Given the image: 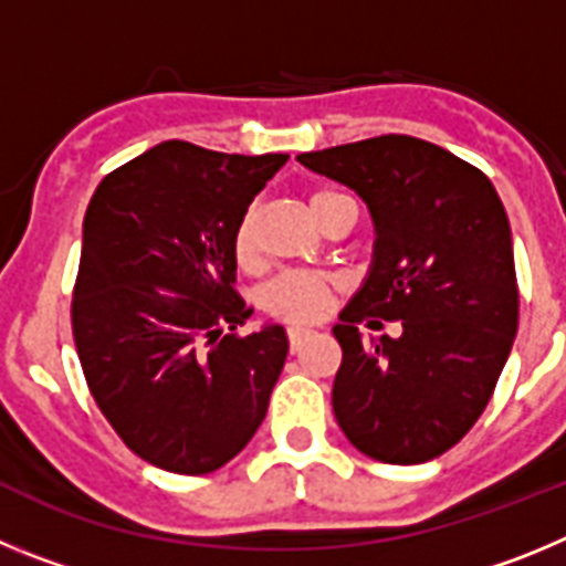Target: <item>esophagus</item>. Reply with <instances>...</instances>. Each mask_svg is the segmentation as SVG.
I'll use <instances>...</instances> for the list:
<instances>
[{
	"label": "esophagus",
	"instance_id": "obj_1",
	"mask_svg": "<svg viewBox=\"0 0 566 566\" xmlns=\"http://www.w3.org/2000/svg\"><path fill=\"white\" fill-rule=\"evenodd\" d=\"M312 328H300V326H294V328H289V345H292V352H300V348H303V345H306V339L312 337Z\"/></svg>",
	"mask_w": 566,
	"mask_h": 566
}]
</instances>
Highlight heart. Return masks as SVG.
<instances>
[{
  "label": "heart",
  "mask_w": 566,
  "mask_h": 566,
  "mask_svg": "<svg viewBox=\"0 0 566 566\" xmlns=\"http://www.w3.org/2000/svg\"><path fill=\"white\" fill-rule=\"evenodd\" d=\"M348 195L339 189L319 187L308 195V207L314 218H323L334 203L345 201ZM232 252L243 269H254L260 263V209L247 207L238 218V227L232 234ZM334 277L323 272H308V269H292L283 272L263 289V308L286 323H317L328 314L334 297Z\"/></svg>",
  "instance_id": "1"
}]
</instances>
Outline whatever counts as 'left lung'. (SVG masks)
<instances>
[{
	"label": "left lung",
	"mask_w": 566,
	"mask_h": 566,
	"mask_svg": "<svg viewBox=\"0 0 566 566\" xmlns=\"http://www.w3.org/2000/svg\"><path fill=\"white\" fill-rule=\"evenodd\" d=\"M371 212V272L334 326L332 405L348 442L388 464L442 457L476 424L518 328L507 212L482 169L411 135L297 155ZM368 316L402 318L365 346ZM369 325H378L369 321Z\"/></svg>",
	"instance_id": "obj_1"
}]
</instances>
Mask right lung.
Listing matches in <instances>:
<instances>
[{
    "label": "right lung",
    "instance_id": "add662e5",
    "mask_svg": "<svg viewBox=\"0 0 566 566\" xmlns=\"http://www.w3.org/2000/svg\"><path fill=\"white\" fill-rule=\"evenodd\" d=\"M289 155L164 142L109 172L84 214L73 339L90 394L135 457L201 476L266 417L283 326L238 334L232 234Z\"/></svg>",
    "mask_w": 566,
    "mask_h": 566
}]
</instances>
